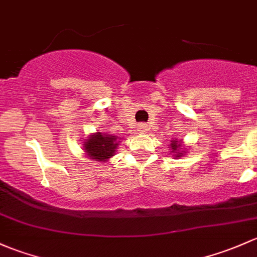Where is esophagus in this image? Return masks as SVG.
Instances as JSON below:
<instances>
[{
	"instance_id": "obj_1",
	"label": "esophagus",
	"mask_w": 257,
	"mask_h": 257,
	"mask_svg": "<svg viewBox=\"0 0 257 257\" xmlns=\"http://www.w3.org/2000/svg\"><path fill=\"white\" fill-rule=\"evenodd\" d=\"M148 125L147 124H144V123H140L139 125H138V132H140V133H147L148 132Z\"/></svg>"
}]
</instances>
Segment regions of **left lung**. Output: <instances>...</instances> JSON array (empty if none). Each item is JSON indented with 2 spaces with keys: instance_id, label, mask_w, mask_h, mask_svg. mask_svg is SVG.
<instances>
[{
  "instance_id": "obj_1",
  "label": "left lung",
  "mask_w": 257,
  "mask_h": 257,
  "mask_svg": "<svg viewBox=\"0 0 257 257\" xmlns=\"http://www.w3.org/2000/svg\"><path fill=\"white\" fill-rule=\"evenodd\" d=\"M170 147V153L172 154V156L176 159H180V158H183V156L186 155V150H187V148L183 145V142L182 140H178V139H172L171 140V144L169 145Z\"/></svg>"
}]
</instances>
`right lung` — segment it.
<instances>
[{
  "instance_id": "1",
  "label": "right lung",
  "mask_w": 257,
  "mask_h": 257,
  "mask_svg": "<svg viewBox=\"0 0 257 257\" xmlns=\"http://www.w3.org/2000/svg\"><path fill=\"white\" fill-rule=\"evenodd\" d=\"M119 140L121 138L117 136L96 132L91 133L87 139L83 140L82 149L88 159H92L96 163H107L108 159L115 155Z\"/></svg>"
}]
</instances>
